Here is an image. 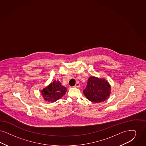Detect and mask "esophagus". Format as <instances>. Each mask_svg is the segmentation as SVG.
<instances>
[{
    "label": "esophagus",
    "instance_id": "obj_1",
    "mask_svg": "<svg viewBox=\"0 0 146 146\" xmlns=\"http://www.w3.org/2000/svg\"><path fill=\"white\" fill-rule=\"evenodd\" d=\"M80 83L77 82L76 83V84H75V86H74V87H75V88H79V87H80Z\"/></svg>",
    "mask_w": 146,
    "mask_h": 146
}]
</instances>
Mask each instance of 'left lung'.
Listing matches in <instances>:
<instances>
[{"instance_id":"1","label":"left lung","mask_w":146,"mask_h":146,"mask_svg":"<svg viewBox=\"0 0 146 146\" xmlns=\"http://www.w3.org/2000/svg\"><path fill=\"white\" fill-rule=\"evenodd\" d=\"M111 88L105 78L90 76L83 94L89 101L95 103L105 102L110 96Z\"/></svg>"}]
</instances>
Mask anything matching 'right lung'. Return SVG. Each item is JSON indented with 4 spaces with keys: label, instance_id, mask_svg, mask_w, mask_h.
<instances>
[{
    "label": "right lung",
    "instance_id": "1",
    "mask_svg": "<svg viewBox=\"0 0 146 146\" xmlns=\"http://www.w3.org/2000/svg\"><path fill=\"white\" fill-rule=\"evenodd\" d=\"M66 88L59 81L54 80L41 90V95L46 102H56L65 94Z\"/></svg>",
    "mask_w": 146,
    "mask_h": 146
}]
</instances>
